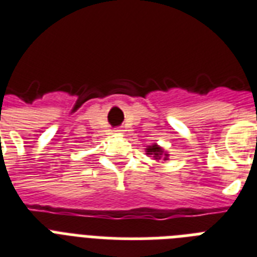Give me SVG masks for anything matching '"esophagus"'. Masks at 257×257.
<instances>
[{"instance_id": "1", "label": "esophagus", "mask_w": 257, "mask_h": 257, "mask_svg": "<svg viewBox=\"0 0 257 257\" xmlns=\"http://www.w3.org/2000/svg\"><path fill=\"white\" fill-rule=\"evenodd\" d=\"M116 132H121V131H116Z\"/></svg>"}]
</instances>
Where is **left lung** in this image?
<instances>
[{
	"instance_id": "1",
	"label": "left lung",
	"mask_w": 257,
	"mask_h": 257,
	"mask_svg": "<svg viewBox=\"0 0 257 257\" xmlns=\"http://www.w3.org/2000/svg\"><path fill=\"white\" fill-rule=\"evenodd\" d=\"M147 152H148V154H152V156H153L156 160H157V158H161V157H164V160H166V158H168V154L164 153V150L158 147V145H156V144H154V145H152V147L147 148Z\"/></svg>"
}]
</instances>
